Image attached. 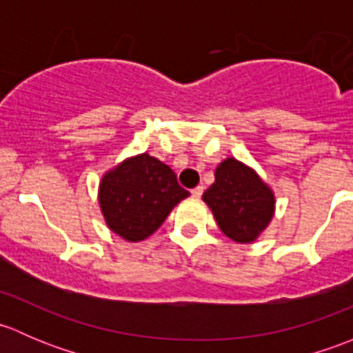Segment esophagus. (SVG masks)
Masks as SVG:
<instances>
[{"mask_svg": "<svg viewBox=\"0 0 353 353\" xmlns=\"http://www.w3.org/2000/svg\"><path fill=\"white\" fill-rule=\"evenodd\" d=\"M191 194H193L194 198H199L203 194V186H196V188H193V190H191Z\"/></svg>", "mask_w": 353, "mask_h": 353, "instance_id": "34e87169", "label": "esophagus"}]
</instances>
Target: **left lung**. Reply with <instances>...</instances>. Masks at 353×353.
I'll list each match as a JSON object with an SVG mask.
<instances>
[{
    "label": "left lung",
    "instance_id": "8db88e82",
    "mask_svg": "<svg viewBox=\"0 0 353 353\" xmlns=\"http://www.w3.org/2000/svg\"><path fill=\"white\" fill-rule=\"evenodd\" d=\"M223 236L237 244H252L275 215V193L248 163L227 157L216 165L215 181L203 193Z\"/></svg>",
    "mask_w": 353,
    "mask_h": 353
}]
</instances>
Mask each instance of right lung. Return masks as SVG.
<instances>
[{
    "label": "right lung",
    "instance_id": "right-lung-1",
    "mask_svg": "<svg viewBox=\"0 0 353 353\" xmlns=\"http://www.w3.org/2000/svg\"><path fill=\"white\" fill-rule=\"evenodd\" d=\"M188 196L174 170L147 152L105 170L97 193L108 229L128 243L150 237L174 206Z\"/></svg>",
    "mask_w": 353,
    "mask_h": 353
}]
</instances>
